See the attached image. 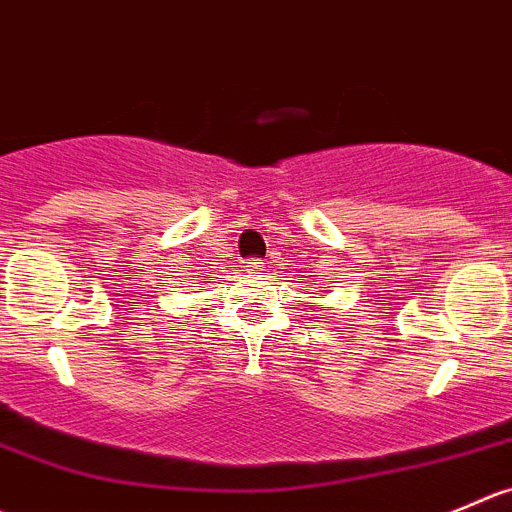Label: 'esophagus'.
Returning a JSON list of instances; mask_svg holds the SVG:
<instances>
[{"label": "esophagus", "instance_id": "esophagus-1", "mask_svg": "<svg viewBox=\"0 0 512 512\" xmlns=\"http://www.w3.org/2000/svg\"><path fill=\"white\" fill-rule=\"evenodd\" d=\"M262 267H265V260H260V257H250V260H247V270L250 272L262 270Z\"/></svg>", "mask_w": 512, "mask_h": 512}]
</instances>
